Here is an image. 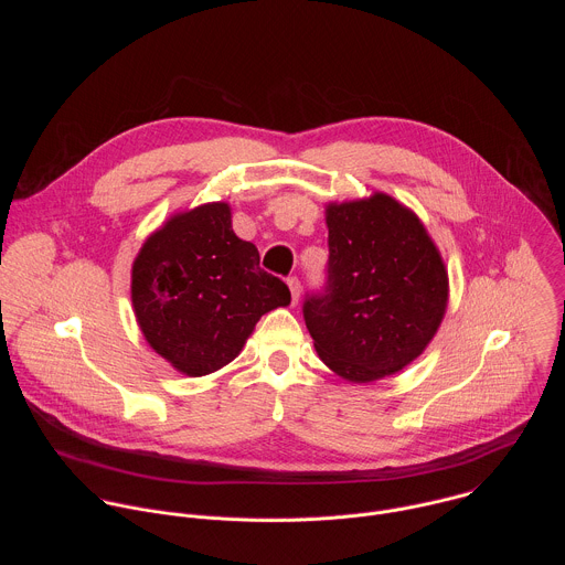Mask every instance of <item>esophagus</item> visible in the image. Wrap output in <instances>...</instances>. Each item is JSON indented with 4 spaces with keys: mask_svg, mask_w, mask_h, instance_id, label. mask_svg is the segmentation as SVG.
<instances>
[{
    "mask_svg": "<svg viewBox=\"0 0 565 565\" xmlns=\"http://www.w3.org/2000/svg\"><path fill=\"white\" fill-rule=\"evenodd\" d=\"M288 288H290V295H292V303H297L299 295H301V281L297 277H288Z\"/></svg>",
    "mask_w": 565,
    "mask_h": 565,
    "instance_id": "obj_1",
    "label": "esophagus"
}]
</instances>
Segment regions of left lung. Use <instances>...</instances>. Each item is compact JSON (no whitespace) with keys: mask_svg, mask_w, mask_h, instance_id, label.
<instances>
[{"mask_svg":"<svg viewBox=\"0 0 565 565\" xmlns=\"http://www.w3.org/2000/svg\"><path fill=\"white\" fill-rule=\"evenodd\" d=\"M327 281L303 299L319 358L351 382L414 362L447 308V270L414 212L386 194L329 205Z\"/></svg>","mask_w":565,"mask_h":565,"instance_id":"left-lung-1","label":"left lung"}]
</instances>
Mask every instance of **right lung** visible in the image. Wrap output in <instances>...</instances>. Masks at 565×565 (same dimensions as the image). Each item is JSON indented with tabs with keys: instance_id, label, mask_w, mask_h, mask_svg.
Masks as SVG:
<instances>
[{
	"instance_id": "obj_1",
	"label": "right lung",
	"mask_w": 565,
	"mask_h": 565,
	"mask_svg": "<svg viewBox=\"0 0 565 565\" xmlns=\"http://www.w3.org/2000/svg\"><path fill=\"white\" fill-rule=\"evenodd\" d=\"M131 301L149 347L185 375L232 362L262 315L290 303L288 286L232 232L227 203L177 214L134 262Z\"/></svg>"
}]
</instances>
